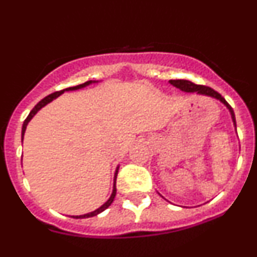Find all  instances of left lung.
Returning <instances> with one entry per match:
<instances>
[{"instance_id": "1", "label": "left lung", "mask_w": 257, "mask_h": 257, "mask_svg": "<svg viewBox=\"0 0 257 257\" xmlns=\"http://www.w3.org/2000/svg\"><path fill=\"white\" fill-rule=\"evenodd\" d=\"M169 83H170V84L174 85V87L179 88L180 90H183V92L198 93V94L208 95V97L215 98V99H217L219 102H221L222 104H224L225 107L229 109L230 114H231L232 123H234V126L236 128V120H235L234 110H232V108L230 107L229 103H227L226 100H225L224 98H222L221 95L219 94V93L215 92L214 89H211V88H209V87H205V85H198V84H195V83L190 82V80H186V79H172V80H169Z\"/></svg>"}]
</instances>
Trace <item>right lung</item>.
I'll list each match as a JSON object with an SVG mask.
<instances>
[{
    "label": "right lung",
    "mask_w": 257,
    "mask_h": 257,
    "mask_svg": "<svg viewBox=\"0 0 257 257\" xmlns=\"http://www.w3.org/2000/svg\"><path fill=\"white\" fill-rule=\"evenodd\" d=\"M92 83H98V80H88V82L83 83V84L76 85V87H69V88H66V89H63V90H59V92H54V93H52V94L47 95V97H46V98H43V99L41 100V102H38L37 104L35 105V108H33V109L31 110V112H30V114H28L27 118L25 119V121H23V125H22V142H23V137H25L26 128H27V125H28V123H30V120H31V119L33 118V116L36 115V114H37V112H40V110L42 109V108L45 107V105H47L48 103H51L52 100L56 99V98H57V97H59V95H61V94H63L64 92H69V90H78V89H82V88L87 87V85L92 84ZM118 169H119V165H118V167H116L115 173H114V179H113V190H112V194H110L109 199H108V200L105 201V203L103 204V205L100 206V208H98L97 210H94V211L88 212V214H84V215H76V216H72V217H74V219H84V217H92V216H95V215L100 214V212H102V211H104L105 209L109 208L110 204L113 203L114 198H115V194H116L115 181H116V174H118Z\"/></svg>",
    "instance_id": "right-lung-1"
}]
</instances>
